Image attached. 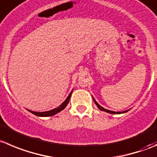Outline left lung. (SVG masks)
Wrapping results in <instances>:
<instances>
[{"instance_id": "8db88e82", "label": "left lung", "mask_w": 157, "mask_h": 157, "mask_svg": "<svg viewBox=\"0 0 157 157\" xmlns=\"http://www.w3.org/2000/svg\"><path fill=\"white\" fill-rule=\"evenodd\" d=\"M92 98H93V101H94V102H95V105H97V107H98V108L99 109L101 110V111L106 112V113H110V114H121V113H126V112H128L129 110H129H126V111H122V112H114V111H111V110H108V109H104L103 107L101 106V105H100L99 104H98V102H97L96 101H95V99L93 98V97H92Z\"/></svg>"}]
</instances>
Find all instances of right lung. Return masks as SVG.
<instances>
[{
    "instance_id": "obj_1",
    "label": "right lung",
    "mask_w": 157,
    "mask_h": 157,
    "mask_svg": "<svg viewBox=\"0 0 157 157\" xmlns=\"http://www.w3.org/2000/svg\"><path fill=\"white\" fill-rule=\"evenodd\" d=\"M72 91L70 92L69 95H68V97L66 98V99H65V101H64V102H62V103L61 104V105H59V107L54 109L49 110V111H46V112H34V111H31V110H29V109H28V110L29 112H31V113H33L34 115H35V116H41V117H46V116H54V115L57 114V113H59V112H61L62 110H63L64 109H65V107L67 106V105L68 104V102H69L70 98H71V93H72Z\"/></svg>"
}]
</instances>
